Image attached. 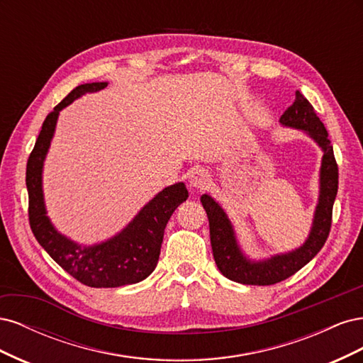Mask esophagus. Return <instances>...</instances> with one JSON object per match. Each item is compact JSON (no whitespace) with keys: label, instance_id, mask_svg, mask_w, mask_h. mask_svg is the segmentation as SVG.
<instances>
[{"label":"esophagus","instance_id":"34e87169","mask_svg":"<svg viewBox=\"0 0 363 363\" xmlns=\"http://www.w3.org/2000/svg\"><path fill=\"white\" fill-rule=\"evenodd\" d=\"M211 182V174L203 168H196L189 175V184L195 189H203Z\"/></svg>","mask_w":363,"mask_h":363}]
</instances>
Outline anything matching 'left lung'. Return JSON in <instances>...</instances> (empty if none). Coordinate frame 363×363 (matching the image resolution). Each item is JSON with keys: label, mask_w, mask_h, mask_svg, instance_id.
I'll list each match as a JSON object with an SVG mask.
<instances>
[{"label": "left lung", "mask_w": 363, "mask_h": 363, "mask_svg": "<svg viewBox=\"0 0 363 363\" xmlns=\"http://www.w3.org/2000/svg\"><path fill=\"white\" fill-rule=\"evenodd\" d=\"M280 124L306 131L324 152L320 171V199H318L309 238L300 248L265 260H250L238 245L233 225L223 207L211 195L204 194L201 196L211 227V244L216 267L223 276L242 284L268 286L286 280L320 252L330 233L333 203L337 194V163L327 130L321 119L316 116L312 104L300 91L295 92V101L281 115Z\"/></svg>", "instance_id": "1"}]
</instances>
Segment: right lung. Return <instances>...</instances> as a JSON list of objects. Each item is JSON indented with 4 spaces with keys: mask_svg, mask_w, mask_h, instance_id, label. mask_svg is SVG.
<instances>
[{
    "mask_svg": "<svg viewBox=\"0 0 363 363\" xmlns=\"http://www.w3.org/2000/svg\"><path fill=\"white\" fill-rule=\"evenodd\" d=\"M106 82L77 86L48 113L27 162L28 219L31 232L51 259L74 279L91 288H118L139 283L155 271L164 227L171 215L189 194L184 183H175L159 192L140 208L123 232L106 242L83 247L59 233L47 216L42 192V168L56 130L59 112L84 94L101 91Z\"/></svg>",
    "mask_w": 363,
    "mask_h": 363,
    "instance_id": "add662e5",
    "label": "right lung"
}]
</instances>
